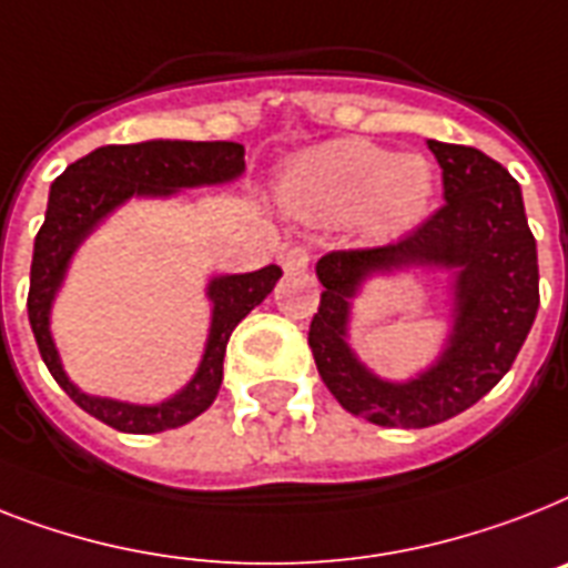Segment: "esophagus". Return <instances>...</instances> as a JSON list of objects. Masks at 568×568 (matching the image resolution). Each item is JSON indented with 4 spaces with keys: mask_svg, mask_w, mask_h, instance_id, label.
Returning a JSON list of instances; mask_svg holds the SVG:
<instances>
[{
    "mask_svg": "<svg viewBox=\"0 0 568 568\" xmlns=\"http://www.w3.org/2000/svg\"><path fill=\"white\" fill-rule=\"evenodd\" d=\"M283 268L292 271V274L308 268V251L303 244H294V247H288V251L283 253Z\"/></svg>",
    "mask_w": 568,
    "mask_h": 568,
    "instance_id": "1",
    "label": "esophagus"
}]
</instances>
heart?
Here are the masks:
<instances>
[{
    "label": "heart",
    "mask_w": 568,
    "mask_h": 568,
    "mask_svg": "<svg viewBox=\"0 0 568 568\" xmlns=\"http://www.w3.org/2000/svg\"><path fill=\"white\" fill-rule=\"evenodd\" d=\"M435 172L426 156L335 140L300 154L283 180V197L303 219L341 224L356 219L371 236H399L428 210Z\"/></svg>",
    "instance_id": "b5f03b06"
}]
</instances>
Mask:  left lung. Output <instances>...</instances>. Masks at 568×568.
Wrapping results in <instances>:
<instances>
[{
  "label": "left lung",
  "instance_id": "1",
  "mask_svg": "<svg viewBox=\"0 0 568 568\" xmlns=\"http://www.w3.org/2000/svg\"><path fill=\"white\" fill-rule=\"evenodd\" d=\"M428 149L444 169L446 204L399 242L329 251L317 260L324 292L308 326L317 373L349 414L385 428L437 426L490 394L523 349L539 306L537 242L519 183L478 149L435 140ZM399 264L459 268L450 347L408 386L376 381L343 341L357 283Z\"/></svg>",
  "mask_w": 568,
  "mask_h": 568
}]
</instances>
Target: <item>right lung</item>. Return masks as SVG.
<instances>
[{"label":"right lung","instance_id":"obj_1","mask_svg":"<svg viewBox=\"0 0 568 568\" xmlns=\"http://www.w3.org/2000/svg\"><path fill=\"white\" fill-rule=\"evenodd\" d=\"M244 172V145L239 142H180L151 140L136 145H104L92 154L81 156L52 183L49 210L40 233L34 239V260H31L29 288V321L37 347L45 367L54 376L69 399L92 414L101 423L131 432V435H154L165 428H178L197 414H204L221 388L224 376V353L233 329L253 306L274 292L283 271L276 265L212 280L210 341H206L204 362L195 379L174 399L160 405H128L116 399L87 396L67 379L60 367L58 349L49 332V308L58 292L69 256L75 253L81 239L99 224L110 210H116L131 195H172L178 189L224 183Z\"/></svg>","mask_w":568,"mask_h":568}]
</instances>
